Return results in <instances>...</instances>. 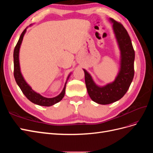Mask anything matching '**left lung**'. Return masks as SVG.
Wrapping results in <instances>:
<instances>
[{
  "label": "left lung",
  "instance_id": "obj_1",
  "mask_svg": "<svg viewBox=\"0 0 153 153\" xmlns=\"http://www.w3.org/2000/svg\"><path fill=\"white\" fill-rule=\"evenodd\" d=\"M113 29L121 50V69L114 82L100 87L95 84L92 77L84 69L85 82L88 94L94 102L107 105L122 98L126 93L134 76V51L131 41L127 30L120 22L110 18Z\"/></svg>",
  "mask_w": 153,
  "mask_h": 153
}]
</instances>
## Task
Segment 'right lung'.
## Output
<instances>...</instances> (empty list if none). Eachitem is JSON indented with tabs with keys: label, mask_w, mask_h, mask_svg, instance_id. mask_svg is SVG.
Returning a JSON list of instances; mask_svg holds the SVG:
<instances>
[{
	"label": "right lung",
	"mask_w": 153,
	"mask_h": 153,
	"mask_svg": "<svg viewBox=\"0 0 153 153\" xmlns=\"http://www.w3.org/2000/svg\"><path fill=\"white\" fill-rule=\"evenodd\" d=\"M26 32V29L22 32V33L20 37L19 40H18L16 45L15 47L13 53V59H14V76H15V80L18 85L20 88L21 91H22L24 94L27 97V98L30 100L31 102L34 104L38 105L40 106H52L55 103L59 102L65 94V90H66V82L64 85V89L61 93L57 96L55 97L52 98H47L40 95L39 94L36 93L32 88L27 84L25 81L24 78H23L22 73L20 72V64H19V50L22 41L23 40V38ZM69 75L68 77V79Z\"/></svg>",
	"instance_id": "obj_1"
}]
</instances>
